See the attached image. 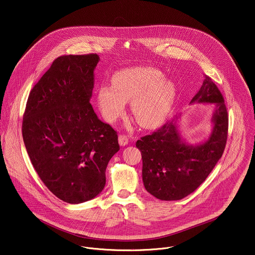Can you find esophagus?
<instances>
[{
	"mask_svg": "<svg viewBox=\"0 0 255 255\" xmlns=\"http://www.w3.org/2000/svg\"><path fill=\"white\" fill-rule=\"evenodd\" d=\"M119 140H120L121 145L122 146L127 145L129 143V137L126 134H121L119 137Z\"/></svg>",
	"mask_w": 255,
	"mask_h": 255,
	"instance_id": "34e87169",
	"label": "esophagus"
}]
</instances>
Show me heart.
<instances>
[{
  "label": "heart",
  "mask_w": 255,
  "mask_h": 255,
  "mask_svg": "<svg viewBox=\"0 0 255 255\" xmlns=\"http://www.w3.org/2000/svg\"><path fill=\"white\" fill-rule=\"evenodd\" d=\"M112 82L113 85L102 84L97 89L99 109L110 122L122 116L130 100L135 122L153 128L165 121L179 96L177 82L152 67L124 69L114 74Z\"/></svg>",
  "instance_id": "1"
}]
</instances>
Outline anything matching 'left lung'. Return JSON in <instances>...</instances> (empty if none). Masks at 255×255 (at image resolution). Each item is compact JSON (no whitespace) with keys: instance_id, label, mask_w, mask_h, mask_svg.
<instances>
[{"instance_id":"8db88e82","label":"left lung","mask_w":255,"mask_h":255,"mask_svg":"<svg viewBox=\"0 0 255 255\" xmlns=\"http://www.w3.org/2000/svg\"><path fill=\"white\" fill-rule=\"evenodd\" d=\"M209 103L212 131L198 144L185 142L176 117L156 132L138 139L141 152L142 181L146 190L162 201H177L191 194L215 167L228 138L229 117L224 97L210 77L205 75L203 85L190 104Z\"/></svg>"}]
</instances>
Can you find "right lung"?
Masks as SVG:
<instances>
[{"mask_svg":"<svg viewBox=\"0 0 255 255\" xmlns=\"http://www.w3.org/2000/svg\"><path fill=\"white\" fill-rule=\"evenodd\" d=\"M97 54L63 55L30 91L22 133L31 163L62 201L81 204L101 193L120 150L117 132L90 103Z\"/></svg>","mask_w":255,"mask_h":255,"instance_id":"obj_1","label":"right lung"}]
</instances>
